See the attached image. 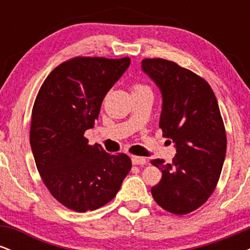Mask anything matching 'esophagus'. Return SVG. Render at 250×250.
<instances>
[{"instance_id": "34e87169", "label": "esophagus", "mask_w": 250, "mask_h": 250, "mask_svg": "<svg viewBox=\"0 0 250 250\" xmlns=\"http://www.w3.org/2000/svg\"><path fill=\"white\" fill-rule=\"evenodd\" d=\"M131 162H133V165H146L147 160L141 156H131Z\"/></svg>"}]
</instances>
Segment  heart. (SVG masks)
<instances>
[{
    "mask_svg": "<svg viewBox=\"0 0 250 250\" xmlns=\"http://www.w3.org/2000/svg\"><path fill=\"white\" fill-rule=\"evenodd\" d=\"M131 89H133V93H136V91H140V90H145V89H149L147 85L145 84H140V83H135V84H133V87H131Z\"/></svg>",
    "mask_w": 250,
    "mask_h": 250,
    "instance_id": "1",
    "label": "heart"
}]
</instances>
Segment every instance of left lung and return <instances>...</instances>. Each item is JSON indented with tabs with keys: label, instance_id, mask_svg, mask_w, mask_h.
Returning a JSON list of instances; mask_svg holds the SVG:
<instances>
[{
	"label": "left lung",
	"instance_id": "left-lung-1",
	"mask_svg": "<svg viewBox=\"0 0 250 250\" xmlns=\"http://www.w3.org/2000/svg\"><path fill=\"white\" fill-rule=\"evenodd\" d=\"M141 64L161 90L160 128L176 148L171 163L151 160L162 171L151 195L169 213H191L213 194L225 162L227 136L217 100L206 80L177 63L145 59Z\"/></svg>",
	"mask_w": 250,
	"mask_h": 250
}]
</instances>
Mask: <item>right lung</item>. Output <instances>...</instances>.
Listing matches in <instances>:
<instances>
[{
	"label": "right lung",
	"instance_id": "obj_1",
	"mask_svg": "<svg viewBox=\"0 0 250 250\" xmlns=\"http://www.w3.org/2000/svg\"><path fill=\"white\" fill-rule=\"evenodd\" d=\"M130 64L129 57H74L44 80L31 113L30 146L50 194L71 210L107 205L131 169L128 155L88 145L105 94Z\"/></svg>",
	"mask_w": 250,
	"mask_h": 250
}]
</instances>
